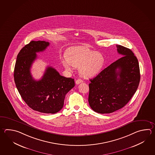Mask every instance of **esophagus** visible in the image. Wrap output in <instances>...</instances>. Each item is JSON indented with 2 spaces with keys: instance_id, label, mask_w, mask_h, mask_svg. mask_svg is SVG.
<instances>
[{
  "instance_id": "obj_1",
  "label": "esophagus",
  "mask_w": 155,
  "mask_h": 155,
  "mask_svg": "<svg viewBox=\"0 0 155 155\" xmlns=\"http://www.w3.org/2000/svg\"><path fill=\"white\" fill-rule=\"evenodd\" d=\"M83 82L82 79H78L77 80H76V83L77 84H79V83H81Z\"/></svg>"
}]
</instances>
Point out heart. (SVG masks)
I'll return each mask as SVG.
<instances>
[{
  "instance_id": "b5f03b06",
  "label": "heart",
  "mask_w": 155,
  "mask_h": 155,
  "mask_svg": "<svg viewBox=\"0 0 155 155\" xmlns=\"http://www.w3.org/2000/svg\"><path fill=\"white\" fill-rule=\"evenodd\" d=\"M66 59L62 60V64L67 71L72 66L79 67L80 75L84 78H91L97 75L105 63L102 54L92 50L85 46H76L68 48L66 54Z\"/></svg>"
}]
</instances>
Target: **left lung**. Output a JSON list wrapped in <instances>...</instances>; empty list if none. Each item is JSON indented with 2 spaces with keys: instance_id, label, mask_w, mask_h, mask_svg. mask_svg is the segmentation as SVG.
<instances>
[{
  "instance_id": "8db88e82",
  "label": "left lung",
  "mask_w": 155,
  "mask_h": 155,
  "mask_svg": "<svg viewBox=\"0 0 155 155\" xmlns=\"http://www.w3.org/2000/svg\"><path fill=\"white\" fill-rule=\"evenodd\" d=\"M116 46L123 57L90 79L89 104L98 113H111L124 107L139 87L140 74L137 58L129 48Z\"/></svg>"
}]
</instances>
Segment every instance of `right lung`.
I'll use <instances>...</instances> for the list:
<instances>
[{"label": "right lung", "mask_w": 155, "mask_h": 155, "mask_svg": "<svg viewBox=\"0 0 155 155\" xmlns=\"http://www.w3.org/2000/svg\"><path fill=\"white\" fill-rule=\"evenodd\" d=\"M50 43L31 41L20 51L17 56L14 77L22 99L34 110L55 114L62 109L66 94L74 85V79L61 76L53 67L48 66L42 78L34 79L30 68L37 58L36 52L44 51Z\"/></svg>", "instance_id": "right-lung-1"}]
</instances>
